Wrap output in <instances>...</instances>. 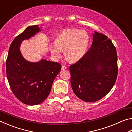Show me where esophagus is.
I'll list each match as a JSON object with an SVG mask.
<instances>
[{
  "instance_id": "34e87169",
  "label": "esophagus",
  "mask_w": 132,
  "mask_h": 132,
  "mask_svg": "<svg viewBox=\"0 0 132 132\" xmlns=\"http://www.w3.org/2000/svg\"><path fill=\"white\" fill-rule=\"evenodd\" d=\"M67 69V67L65 65H62V70H65V69Z\"/></svg>"
}]
</instances>
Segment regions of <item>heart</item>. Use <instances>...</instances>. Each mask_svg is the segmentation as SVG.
<instances>
[{"mask_svg":"<svg viewBox=\"0 0 132 132\" xmlns=\"http://www.w3.org/2000/svg\"><path fill=\"white\" fill-rule=\"evenodd\" d=\"M89 36L86 31L66 30L59 33L55 42L50 45V50L55 59L61 56V51L64 50V55L68 61H79L83 56L88 48Z\"/></svg>","mask_w":132,"mask_h":132,"instance_id":"1","label":"heart"}]
</instances>
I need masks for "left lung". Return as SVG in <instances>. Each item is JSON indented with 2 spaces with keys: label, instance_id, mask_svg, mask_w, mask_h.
Returning a JSON list of instances; mask_svg holds the SVG:
<instances>
[{
  "label": "left lung",
  "instance_id": "obj_1",
  "mask_svg": "<svg viewBox=\"0 0 132 132\" xmlns=\"http://www.w3.org/2000/svg\"><path fill=\"white\" fill-rule=\"evenodd\" d=\"M93 35L90 50L69 68L73 92L80 100L88 102L105 96L114 86L118 76L117 53L111 40L97 32Z\"/></svg>",
  "mask_w": 132,
  "mask_h": 132
}]
</instances>
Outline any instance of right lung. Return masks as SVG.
<instances>
[{
    "instance_id": "add662e5",
    "label": "right lung",
    "mask_w": 132,
    "mask_h": 132,
    "mask_svg": "<svg viewBox=\"0 0 132 132\" xmlns=\"http://www.w3.org/2000/svg\"><path fill=\"white\" fill-rule=\"evenodd\" d=\"M39 31L38 25L26 28L12 42L6 60V75L11 90L20 101L28 105L41 104L48 97L62 68L57 62L45 59L30 62L22 56L20 50L22 41Z\"/></svg>"
}]
</instances>
